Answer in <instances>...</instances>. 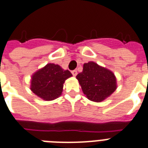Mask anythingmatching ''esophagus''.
Segmentation results:
<instances>
[{
  "label": "esophagus",
  "instance_id": "1",
  "mask_svg": "<svg viewBox=\"0 0 148 148\" xmlns=\"http://www.w3.org/2000/svg\"><path fill=\"white\" fill-rule=\"evenodd\" d=\"M72 74H73V76H77V71L76 70H74V71H71Z\"/></svg>",
  "mask_w": 148,
  "mask_h": 148
}]
</instances>
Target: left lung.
Instances as JSON below:
<instances>
[{"label": "left lung", "instance_id": "1", "mask_svg": "<svg viewBox=\"0 0 148 148\" xmlns=\"http://www.w3.org/2000/svg\"><path fill=\"white\" fill-rule=\"evenodd\" d=\"M77 79L84 94L95 102L103 101L117 88L114 74L93 61L84 64L83 71L77 75Z\"/></svg>", "mask_w": 148, "mask_h": 148}]
</instances>
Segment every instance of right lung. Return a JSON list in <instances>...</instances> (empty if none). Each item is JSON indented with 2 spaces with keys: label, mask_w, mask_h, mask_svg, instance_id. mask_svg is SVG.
Wrapping results in <instances>:
<instances>
[{
  "label": "right lung",
  "mask_w": 148,
  "mask_h": 148,
  "mask_svg": "<svg viewBox=\"0 0 148 148\" xmlns=\"http://www.w3.org/2000/svg\"><path fill=\"white\" fill-rule=\"evenodd\" d=\"M72 76L58 64H48L32 76L31 90L45 101L58 98L62 93L63 84L66 79Z\"/></svg>",
  "instance_id": "right-lung-1"
}]
</instances>
